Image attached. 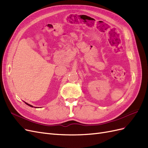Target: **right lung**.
<instances>
[{
    "mask_svg": "<svg viewBox=\"0 0 148 148\" xmlns=\"http://www.w3.org/2000/svg\"><path fill=\"white\" fill-rule=\"evenodd\" d=\"M25 103H26L27 105H28V106H29V107H33V106H32V105H29V104H28V103H27V102H25ZM35 108H37V107H35Z\"/></svg>",
    "mask_w": 148,
    "mask_h": 148,
    "instance_id": "1",
    "label": "right lung"
}]
</instances>
